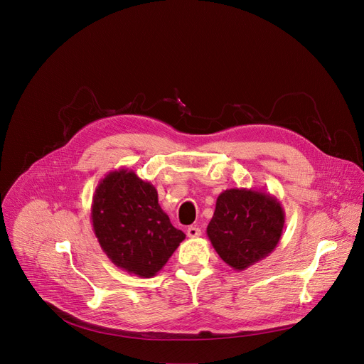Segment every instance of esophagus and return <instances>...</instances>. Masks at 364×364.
Wrapping results in <instances>:
<instances>
[{
    "instance_id": "1",
    "label": "esophagus",
    "mask_w": 364,
    "mask_h": 364,
    "mask_svg": "<svg viewBox=\"0 0 364 364\" xmlns=\"http://www.w3.org/2000/svg\"><path fill=\"white\" fill-rule=\"evenodd\" d=\"M187 236L188 237H199L200 236V228L198 225H190L187 228Z\"/></svg>"
}]
</instances>
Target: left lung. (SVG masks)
<instances>
[{"label":"left lung","instance_id":"8db88e82","mask_svg":"<svg viewBox=\"0 0 364 364\" xmlns=\"http://www.w3.org/2000/svg\"><path fill=\"white\" fill-rule=\"evenodd\" d=\"M284 211L264 190L227 188L217 198L206 235L221 259L242 272L269 257L280 242Z\"/></svg>","mask_w":364,"mask_h":364}]
</instances>
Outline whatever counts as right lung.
I'll use <instances>...</instances> for the list:
<instances>
[{"instance_id":"right-lung-1","label":"right lung","mask_w":364,"mask_h":364,"mask_svg":"<svg viewBox=\"0 0 364 364\" xmlns=\"http://www.w3.org/2000/svg\"><path fill=\"white\" fill-rule=\"evenodd\" d=\"M91 223L107 258L143 279L156 276L186 239L164 213L155 186L128 168L110 171L95 187Z\"/></svg>"}]
</instances>
